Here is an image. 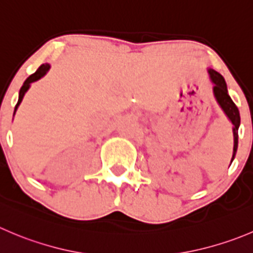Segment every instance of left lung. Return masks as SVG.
Returning a JSON list of instances; mask_svg holds the SVG:
<instances>
[{
  "mask_svg": "<svg viewBox=\"0 0 253 253\" xmlns=\"http://www.w3.org/2000/svg\"><path fill=\"white\" fill-rule=\"evenodd\" d=\"M208 73H209L210 80H211V83L214 84V86H212V94H214L215 100H216V102L219 104V106L221 107L224 114L226 115L229 121L232 124V126H234L232 127V132H234V153H232L231 158L232 163L235 156H236L237 146H239L240 112L237 106L234 104L231 97H230L229 91H227L226 83H225V79L222 78V75L214 69H208Z\"/></svg>",
  "mask_w": 253,
  "mask_h": 253,
  "instance_id": "left-lung-1",
  "label": "left lung"
}]
</instances>
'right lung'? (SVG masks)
Returning a JSON list of instances; mask_svg holds the SVG:
<instances>
[{"mask_svg": "<svg viewBox=\"0 0 253 253\" xmlns=\"http://www.w3.org/2000/svg\"><path fill=\"white\" fill-rule=\"evenodd\" d=\"M49 69H50V64H48V63H45V64H42L41 67H39L38 69H37V72L34 73V74H32L31 77H28V78H27V79H26V82H24V83H23V85H22L21 90H19V95H18V102H17L16 107H14L13 116H14V114H16L17 109H18L19 104H21V102H22V100H23V96H24V94H26V92L28 91V89H29V87H31V84H32V83L37 82V80H39V79H42V78H43L44 75H45L46 73L49 72Z\"/></svg>", "mask_w": 253, "mask_h": 253, "instance_id": "right-lung-1", "label": "right lung"}]
</instances>
